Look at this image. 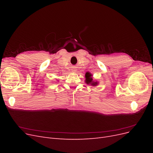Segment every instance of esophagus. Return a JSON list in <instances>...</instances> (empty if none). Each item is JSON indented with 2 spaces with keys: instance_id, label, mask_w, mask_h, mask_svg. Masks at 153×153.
Masks as SVG:
<instances>
[{
  "instance_id": "obj_1",
  "label": "esophagus",
  "mask_w": 153,
  "mask_h": 153,
  "mask_svg": "<svg viewBox=\"0 0 153 153\" xmlns=\"http://www.w3.org/2000/svg\"><path fill=\"white\" fill-rule=\"evenodd\" d=\"M72 71H73V72H76V69H72Z\"/></svg>"
}]
</instances>
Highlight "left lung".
I'll return each mask as SVG.
<instances>
[{
    "mask_svg": "<svg viewBox=\"0 0 153 153\" xmlns=\"http://www.w3.org/2000/svg\"><path fill=\"white\" fill-rule=\"evenodd\" d=\"M92 74L90 73L89 72H87L85 73V82L87 84H90L92 86H96L98 84V82H94L93 80V79H92Z\"/></svg>",
    "mask_w": 153,
    "mask_h": 153,
    "instance_id": "obj_1",
    "label": "left lung"
}]
</instances>
